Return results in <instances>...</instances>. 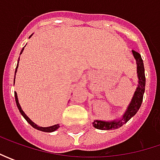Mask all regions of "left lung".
<instances>
[{
    "mask_svg": "<svg viewBox=\"0 0 160 160\" xmlns=\"http://www.w3.org/2000/svg\"><path fill=\"white\" fill-rule=\"evenodd\" d=\"M133 58H135L136 65H137V77H138V85L137 88L134 92V94L132 96V99L131 102L129 103L128 107L126 108V112L124 113L123 117L121 118L112 121H102V120H94L92 123L93 126L100 129V130H114L118 129L123 125L127 123L129 120L132 118V117L137 113L139 108L142 105L143 94L145 91V73H144V66L143 61L141 57L140 53L135 51H132Z\"/></svg>",
    "mask_w": 160,
    "mask_h": 160,
    "instance_id": "8db88e82",
    "label": "left lung"
}]
</instances>
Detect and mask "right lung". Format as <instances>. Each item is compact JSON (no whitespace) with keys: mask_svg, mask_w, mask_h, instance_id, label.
Returning <instances> with one entry per match:
<instances>
[{"mask_svg":"<svg viewBox=\"0 0 160 160\" xmlns=\"http://www.w3.org/2000/svg\"><path fill=\"white\" fill-rule=\"evenodd\" d=\"M32 35H30V37H31ZM29 37V38H30ZM25 48V47H24ZM24 48L22 49L21 52H20V54H21L22 52H23V51H24ZM18 62H19V58H18V66H17V68H16V70H15V76H16V73H17V71H18ZM14 83H15V78H14ZM14 94H15V100H16V103H17V106H18V110H19V112L21 113V115L24 117V118L28 121V123L31 125V126H33L34 128H35V129H37V130H40V131H42V132H54L55 130H57L58 127H59V125L58 124H57V125H54V126H48V127H42V126H38L36 124H34V122L32 121V120L30 119L29 118H28V116L25 114V112L22 110L21 107H20V104H19V102H18V95H17V92H14Z\"/></svg>","mask_w":160,"mask_h":160,"instance_id":"add662e5","label":"right lung"}]
</instances>
